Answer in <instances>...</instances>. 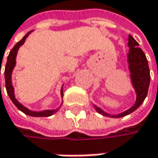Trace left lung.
<instances>
[{
	"mask_svg": "<svg viewBox=\"0 0 158 158\" xmlns=\"http://www.w3.org/2000/svg\"><path fill=\"white\" fill-rule=\"evenodd\" d=\"M128 41H129L128 46L130 48L128 53V63H129V69H130L132 86L134 87L135 92L137 94L136 101L134 105L128 110L124 111L122 114H115V115L107 114L99 107L94 106L98 113L105 116L118 118L132 113L142 104L148 94V86L150 83V72H149V67H148L146 56L143 51L139 47V44L132 36L129 35Z\"/></svg>",
	"mask_w": 158,
	"mask_h": 158,
	"instance_id": "8db88e82",
	"label": "left lung"
}]
</instances>
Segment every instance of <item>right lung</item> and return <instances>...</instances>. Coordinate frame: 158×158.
<instances>
[{
    "label": "right lung",
    "mask_w": 158,
    "mask_h": 158,
    "mask_svg": "<svg viewBox=\"0 0 158 158\" xmlns=\"http://www.w3.org/2000/svg\"><path fill=\"white\" fill-rule=\"evenodd\" d=\"M32 31L28 32L26 35L24 36L19 43H17L16 45L13 47L9 56H8V59H7V63H6V67H5V70H4V76H5V84H6V90H7V93L9 95V97L10 98L11 101L14 103V105L17 106L20 111H22L23 113H25L26 114H28L30 116H35V117H44V116H51L52 114H54L59 109H53V110H44L41 112H35V111H31L28 108L25 107L22 104H20L19 102L15 98V94H14V88L12 86L11 83V74L12 70L16 65V56L18 51L19 49V47L24 44L27 37L29 35V34ZM1 87V84H0ZM61 96L63 97V88L61 89Z\"/></svg>",
    "instance_id": "right-lung-1"
}]
</instances>
